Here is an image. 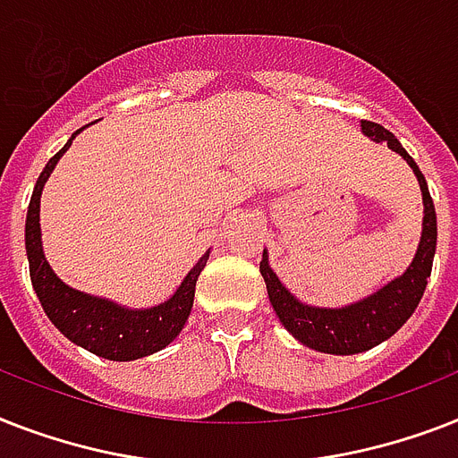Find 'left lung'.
Masks as SVG:
<instances>
[{"mask_svg": "<svg viewBox=\"0 0 458 458\" xmlns=\"http://www.w3.org/2000/svg\"><path fill=\"white\" fill-rule=\"evenodd\" d=\"M361 131L370 140L387 142L390 149L402 154V158H406V164L416 173L420 192H423V207H426L423 235H420L419 251L404 276H399L390 285H385L383 290H377L376 294H370L356 304L342 306V309H316V306L297 301L285 287L280 285L278 276L268 266L266 251L264 261L259 266V271L266 280L268 300L278 313L280 323L301 344L316 349V352H326V354H359L397 333L409 320V316L416 311L420 297L426 293L428 278L433 271L435 244H437V216H435L433 197L428 192V182L416 161L406 154L404 147L399 145V140L390 131H385L383 125L373 123V121H361Z\"/></svg>", "mask_w": 458, "mask_h": 458, "instance_id": "obj_1", "label": "left lung"}]
</instances>
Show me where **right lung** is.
<instances>
[{
  "label": "right lung",
  "instance_id": "1",
  "mask_svg": "<svg viewBox=\"0 0 458 458\" xmlns=\"http://www.w3.org/2000/svg\"><path fill=\"white\" fill-rule=\"evenodd\" d=\"M81 132V131H78ZM73 132V138L78 135ZM71 138V140H73ZM68 145L61 152L49 158L45 171L39 173L35 190H32L30 207H28V221H25V251H28V264H30V280L38 300L45 309L47 318L66 335L68 340L81 344L92 354L111 359V361H132L142 359L147 354H154L165 344H171L178 333L185 326L187 316L192 311L194 285L199 278L201 268L207 266V257L199 259V264L187 273L178 293L173 294L165 304H158L145 311H131L121 309L114 301L97 300L89 294H82L66 283H61L54 271L49 268L42 251V240H39V194L42 185L54 171V165L61 158V154L71 147Z\"/></svg>",
  "mask_w": 458,
  "mask_h": 458
}]
</instances>
